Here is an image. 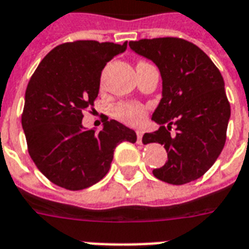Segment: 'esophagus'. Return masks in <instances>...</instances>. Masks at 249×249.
I'll return each mask as SVG.
<instances>
[{
    "label": "esophagus",
    "mask_w": 249,
    "mask_h": 249,
    "mask_svg": "<svg viewBox=\"0 0 249 249\" xmlns=\"http://www.w3.org/2000/svg\"><path fill=\"white\" fill-rule=\"evenodd\" d=\"M142 137H143V130L137 129V142H138V144H142Z\"/></svg>",
    "instance_id": "obj_1"
}]
</instances>
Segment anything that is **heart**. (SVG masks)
Returning a JSON list of instances; mask_svg holds the SVG:
<instances>
[{"label": "heart", "mask_w": 249, "mask_h": 249, "mask_svg": "<svg viewBox=\"0 0 249 249\" xmlns=\"http://www.w3.org/2000/svg\"><path fill=\"white\" fill-rule=\"evenodd\" d=\"M113 113L119 120L124 121L129 125L140 124L146 116V111L138 103H121L115 107Z\"/></svg>", "instance_id": "1"}]
</instances>
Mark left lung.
Instances as JSON below:
<instances>
[{"mask_svg": "<svg viewBox=\"0 0 249 249\" xmlns=\"http://www.w3.org/2000/svg\"><path fill=\"white\" fill-rule=\"evenodd\" d=\"M129 46L156 64L163 81L151 117L159 129L142 138L144 144H164L168 152V161L152 173L172 185L195 181L214 164L226 141L230 103L221 72L201 49L182 38H144Z\"/></svg>", "mask_w": 249, "mask_h": 249, "instance_id": "left-lung-1", "label": "left lung"}]
</instances>
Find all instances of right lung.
<instances>
[{
    "label": "right lung",
    "mask_w": 249,
    "mask_h": 249,
    "mask_svg": "<svg viewBox=\"0 0 249 249\" xmlns=\"http://www.w3.org/2000/svg\"><path fill=\"white\" fill-rule=\"evenodd\" d=\"M126 44H62L29 80L21 115L28 152L41 173L63 189L84 190L99 182L117 144L137 141L136 132L116 120H106L98 133L83 125V111L98 97L102 70Z\"/></svg>",
    "instance_id": "add662e5"
}]
</instances>
